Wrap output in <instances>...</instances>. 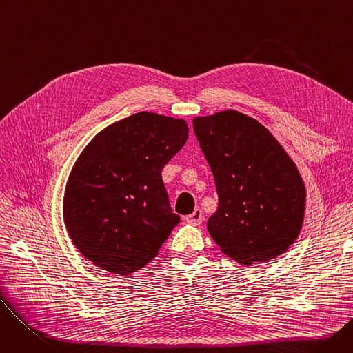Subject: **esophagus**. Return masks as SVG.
<instances>
[{"label":"esophagus","mask_w":353,"mask_h":353,"mask_svg":"<svg viewBox=\"0 0 353 353\" xmlns=\"http://www.w3.org/2000/svg\"><path fill=\"white\" fill-rule=\"evenodd\" d=\"M184 220H186L189 225L199 226V225L201 223V221H203V213H201V210H200V209H196L192 214H189V216L184 217Z\"/></svg>","instance_id":"obj_1"}]
</instances>
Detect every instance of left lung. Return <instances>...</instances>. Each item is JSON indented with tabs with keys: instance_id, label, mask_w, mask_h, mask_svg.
<instances>
[{
	"instance_id": "8db88e82",
	"label": "left lung",
	"mask_w": 353,
	"mask_h": 353,
	"mask_svg": "<svg viewBox=\"0 0 353 353\" xmlns=\"http://www.w3.org/2000/svg\"><path fill=\"white\" fill-rule=\"evenodd\" d=\"M193 127L216 181L208 230L220 250L246 266L285 253L303 226L306 189L282 144L234 110L194 117Z\"/></svg>"
}]
</instances>
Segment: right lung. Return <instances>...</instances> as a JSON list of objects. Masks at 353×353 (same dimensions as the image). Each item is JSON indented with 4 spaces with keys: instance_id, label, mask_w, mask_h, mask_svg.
Here are the masks:
<instances>
[{
    "instance_id": "right-lung-1",
    "label": "right lung",
    "mask_w": 353,
    "mask_h": 353,
    "mask_svg": "<svg viewBox=\"0 0 353 353\" xmlns=\"http://www.w3.org/2000/svg\"><path fill=\"white\" fill-rule=\"evenodd\" d=\"M188 137L186 120L140 111L85 145L65 184L63 216L74 246L90 262L125 276L157 256L180 221L161 170Z\"/></svg>"
}]
</instances>
